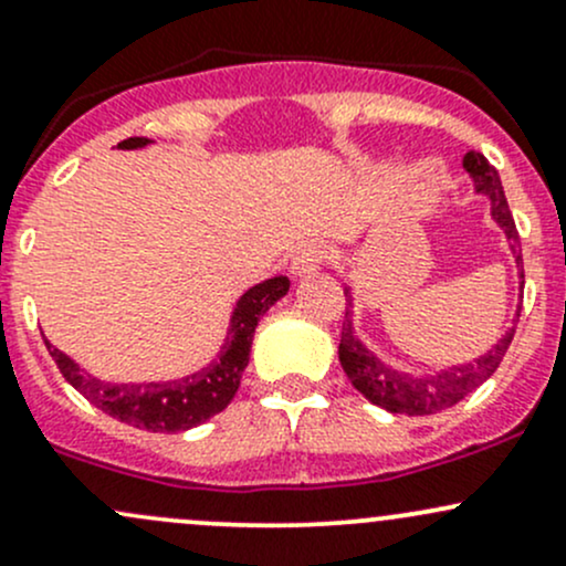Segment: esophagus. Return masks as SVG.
Wrapping results in <instances>:
<instances>
[{"instance_id": "34e87169", "label": "esophagus", "mask_w": 566, "mask_h": 566, "mask_svg": "<svg viewBox=\"0 0 566 566\" xmlns=\"http://www.w3.org/2000/svg\"><path fill=\"white\" fill-rule=\"evenodd\" d=\"M324 259H326L324 248L307 245V248H302V251L294 256L291 272H294L296 277H310V275H315V272H318V266L324 264Z\"/></svg>"}]
</instances>
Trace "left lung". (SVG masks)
I'll use <instances>...</instances> for the list:
<instances>
[{
  "instance_id": "obj_1",
  "label": "left lung",
  "mask_w": 566,
  "mask_h": 566,
  "mask_svg": "<svg viewBox=\"0 0 566 566\" xmlns=\"http://www.w3.org/2000/svg\"><path fill=\"white\" fill-rule=\"evenodd\" d=\"M464 167L467 172L475 178L478 191L491 199V216L500 221L504 234H507L510 248H513L515 261H518V270H524V266H521L524 264V259H521V237L518 229H515L513 212L507 208V199H504L500 172L485 161L483 154H475V150L467 154ZM518 275L524 277V272H518ZM345 302H348V307H345L343 334H339V364H343L345 375L354 382L356 391H361L369 402L386 407V410L391 412H405V416H429V412H440L446 410V407L461 402L467 394L475 391L480 382L489 380L491 375L496 373V367L502 364V358L507 354L515 334V329H510L500 343H496V348H491L489 354L480 356L475 364L453 367L448 369V373L434 375V378H407V375L397 373V369H388L386 364H380L378 358L358 343L348 318L350 300Z\"/></svg>"
}]
</instances>
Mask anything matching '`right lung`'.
Masks as SVG:
<instances>
[{"label": "right lung", "instance_id": "1", "mask_svg": "<svg viewBox=\"0 0 566 566\" xmlns=\"http://www.w3.org/2000/svg\"><path fill=\"white\" fill-rule=\"evenodd\" d=\"M143 145H148V139L129 137L118 143V148L129 150L143 148ZM289 277L281 275L253 285L248 294H242V300L234 307L232 329H229V339L223 345L221 356L210 367H205L202 373L188 375L184 380L143 382V386L120 382V386H115V382L91 378L70 356L53 348L45 339L48 354L53 356L64 380L72 388H77L91 405L107 412V416L118 418V421L129 423V427L148 431H167V434L186 431L205 423L232 402L237 388H240L242 369L248 367L253 332H256L261 315L281 300L285 291H289Z\"/></svg>", "mask_w": 566, "mask_h": 566}]
</instances>
